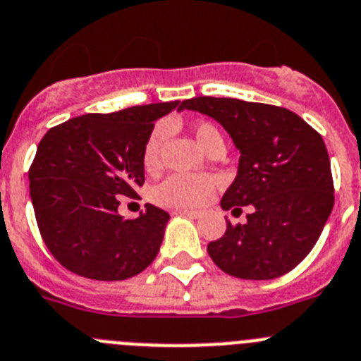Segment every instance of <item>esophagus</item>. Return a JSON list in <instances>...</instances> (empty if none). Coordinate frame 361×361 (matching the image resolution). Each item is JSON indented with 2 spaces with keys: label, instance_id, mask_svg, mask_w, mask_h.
Returning <instances> with one entry per match:
<instances>
[{
  "label": "esophagus",
  "instance_id": "obj_1",
  "mask_svg": "<svg viewBox=\"0 0 361 361\" xmlns=\"http://www.w3.org/2000/svg\"><path fill=\"white\" fill-rule=\"evenodd\" d=\"M178 214H181V216L192 217V219H200V217H201V214L200 212H194V210H178Z\"/></svg>",
  "mask_w": 361,
  "mask_h": 361
}]
</instances>
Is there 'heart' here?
I'll use <instances>...</instances> for the list:
<instances>
[{"label": "heart", "mask_w": 361, "mask_h": 361, "mask_svg": "<svg viewBox=\"0 0 361 361\" xmlns=\"http://www.w3.org/2000/svg\"><path fill=\"white\" fill-rule=\"evenodd\" d=\"M196 142L207 151L214 142H223L219 129L210 122H197L192 128ZM169 135L167 124H158L147 136L142 164L147 173H157L161 165V149ZM216 181L210 176L173 174L152 190V200L169 209H196L209 200Z\"/></svg>", "instance_id": "b5f03b06"}]
</instances>
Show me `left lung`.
I'll return each mask as SVG.
<instances>
[{
    "mask_svg": "<svg viewBox=\"0 0 361 361\" xmlns=\"http://www.w3.org/2000/svg\"><path fill=\"white\" fill-rule=\"evenodd\" d=\"M181 108L219 122L241 152L221 209L252 204L245 225L226 221L223 237L209 243L210 259L225 274L248 281L291 271L317 245L333 210L322 136L293 111L269 104L196 97Z\"/></svg>",
    "mask_w": 361,
    "mask_h": 361,
    "instance_id": "left-lung-1",
    "label": "left lung"
}]
</instances>
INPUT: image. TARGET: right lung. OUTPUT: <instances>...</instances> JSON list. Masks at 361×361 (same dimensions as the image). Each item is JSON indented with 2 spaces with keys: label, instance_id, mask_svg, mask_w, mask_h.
I'll use <instances>...</instances> for the list:
<instances>
[{
  "label": "right lung",
  "instance_id": "right-lung-1",
  "mask_svg": "<svg viewBox=\"0 0 361 361\" xmlns=\"http://www.w3.org/2000/svg\"><path fill=\"white\" fill-rule=\"evenodd\" d=\"M176 108L183 109L180 100L90 113L39 142L28 171L32 204L44 245L64 268L93 281H124L154 261L171 216L147 203L136 219H124L118 197H135L144 185L147 136Z\"/></svg>",
  "mask_w": 361,
  "mask_h": 361
}]
</instances>
